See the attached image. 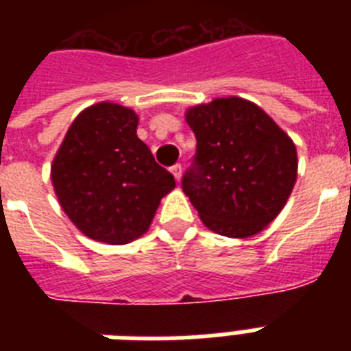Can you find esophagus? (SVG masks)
I'll return each instance as SVG.
<instances>
[{
  "instance_id": "1",
  "label": "esophagus",
  "mask_w": 351,
  "mask_h": 351,
  "mask_svg": "<svg viewBox=\"0 0 351 351\" xmlns=\"http://www.w3.org/2000/svg\"><path fill=\"white\" fill-rule=\"evenodd\" d=\"M171 173H173V176H175L176 182H180V178H182V165L180 164L173 165V167H171Z\"/></svg>"
}]
</instances>
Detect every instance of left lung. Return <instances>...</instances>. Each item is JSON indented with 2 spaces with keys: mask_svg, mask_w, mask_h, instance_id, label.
<instances>
[{
  "mask_svg": "<svg viewBox=\"0 0 351 351\" xmlns=\"http://www.w3.org/2000/svg\"><path fill=\"white\" fill-rule=\"evenodd\" d=\"M197 136L195 165L182 178L204 226L230 239L266 230L297 180L293 140L269 114L239 96L189 107Z\"/></svg>",
  "mask_w": 351,
  "mask_h": 351,
  "instance_id": "obj_1",
  "label": "left lung"
}]
</instances>
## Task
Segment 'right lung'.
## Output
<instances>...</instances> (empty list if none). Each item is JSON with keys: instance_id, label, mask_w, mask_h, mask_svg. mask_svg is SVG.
Masks as SVG:
<instances>
[{"instance_id": "right-lung-1", "label": "right lung", "mask_w": 351, "mask_h": 351, "mask_svg": "<svg viewBox=\"0 0 351 351\" xmlns=\"http://www.w3.org/2000/svg\"><path fill=\"white\" fill-rule=\"evenodd\" d=\"M138 114L100 101L69 127L51 165L58 202L85 237L121 245L140 239L160 200L175 189L169 171L138 138Z\"/></svg>"}]
</instances>
